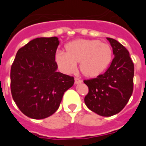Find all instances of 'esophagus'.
Returning a JSON list of instances; mask_svg holds the SVG:
<instances>
[{
  "instance_id": "esophagus-1",
  "label": "esophagus",
  "mask_w": 146,
  "mask_h": 146,
  "mask_svg": "<svg viewBox=\"0 0 146 146\" xmlns=\"http://www.w3.org/2000/svg\"><path fill=\"white\" fill-rule=\"evenodd\" d=\"M82 82V80L80 79H79V78H75V84H80V83Z\"/></svg>"
}]
</instances>
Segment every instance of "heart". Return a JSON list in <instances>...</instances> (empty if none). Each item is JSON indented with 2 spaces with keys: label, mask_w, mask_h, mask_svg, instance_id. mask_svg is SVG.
<instances>
[{
  "label": "heart",
  "mask_w": 146,
  "mask_h": 146,
  "mask_svg": "<svg viewBox=\"0 0 146 146\" xmlns=\"http://www.w3.org/2000/svg\"><path fill=\"white\" fill-rule=\"evenodd\" d=\"M113 49L98 40H75L65 46V54L58 52L55 62L65 73L73 72L76 64L83 76L96 78L101 76L112 62Z\"/></svg>",
  "instance_id": "obj_1"
}]
</instances>
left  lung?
<instances>
[{"instance_id":"left-lung-1","label":"left lung","mask_w":146,"mask_h":146,"mask_svg":"<svg viewBox=\"0 0 146 146\" xmlns=\"http://www.w3.org/2000/svg\"><path fill=\"white\" fill-rule=\"evenodd\" d=\"M107 40L115 56L110 66L101 76L84 81L89 90L84 98L86 106L102 116L119 113L128 102L134 86L135 69L128 51L116 40Z\"/></svg>"}]
</instances>
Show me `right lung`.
Here are the masks:
<instances>
[{
	"instance_id": "obj_1",
	"label": "right lung",
	"mask_w": 146,
	"mask_h": 146,
	"mask_svg": "<svg viewBox=\"0 0 146 146\" xmlns=\"http://www.w3.org/2000/svg\"><path fill=\"white\" fill-rule=\"evenodd\" d=\"M58 38L39 37L19 49L11 68V92L22 113L44 119L56 112L74 78L57 72Z\"/></svg>"
}]
</instances>
